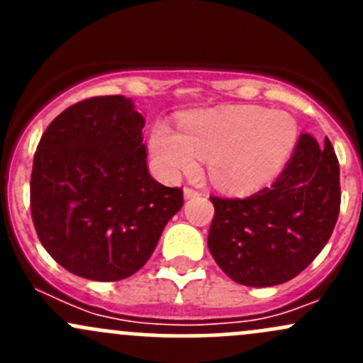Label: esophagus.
<instances>
[{
    "instance_id": "1",
    "label": "esophagus",
    "mask_w": 363,
    "mask_h": 363,
    "mask_svg": "<svg viewBox=\"0 0 363 363\" xmlns=\"http://www.w3.org/2000/svg\"><path fill=\"white\" fill-rule=\"evenodd\" d=\"M200 195V191H196V189H193V188H184V199L188 200V199H193V196H199Z\"/></svg>"
}]
</instances>
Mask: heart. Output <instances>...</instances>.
Wrapping results in <instances>:
<instances>
[{
    "label": "heart",
    "instance_id": "b5f03b06",
    "mask_svg": "<svg viewBox=\"0 0 363 363\" xmlns=\"http://www.w3.org/2000/svg\"><path fill=\"white\" fill-rule=\"evenodd\" d=\"M295 144V121L256 105L188 112L179 121V131L156 123L149 137L152 161L163 177L196 170L202 156L212 181L230 189L265 184L283 168Z\"/></svg>",
    "mask_w": 363,
    "mask_h": 363
}]
</instances>
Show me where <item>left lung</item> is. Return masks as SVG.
Listing matches in <instances>:
<instances>
[{
	"instance_id": "8db88e82",
	"label": "left lung",
	"mask_w": 363,
	"mask_h": 363,
	"mask_svg": "<svg viewBox=\"0 0 363 363\" xmlns=\"http://www.w3.org/2000/svg\"><path fill=\"white\" fill-rule=\"evenodd\" d=\"M208 251L244 286L298 276L325 247L339 218V161L330 140L302 133L276 181L247 196H211Z\"/></svg>"
}]
</instances>
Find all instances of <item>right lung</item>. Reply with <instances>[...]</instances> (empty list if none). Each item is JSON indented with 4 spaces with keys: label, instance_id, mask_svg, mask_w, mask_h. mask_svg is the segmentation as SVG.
<instances>
[{
    "label": "right lung",
    "instance_id": "1",
    "mask_svg": "<svg viewBox=\"0 0 363 363\" xmlns=\"http://www.w3.org/2000/svg\"><path fill=\"white\" fill-rule=\"evenodd\" d=\"M144 124L130 98L94 96L61 112L40 138L33 225L47 252L75 276H133L184 203L181 188L149 174Z\"/></svg>",
    "mask_w": 363,
    "mask_h": 363
}]
</instances>
